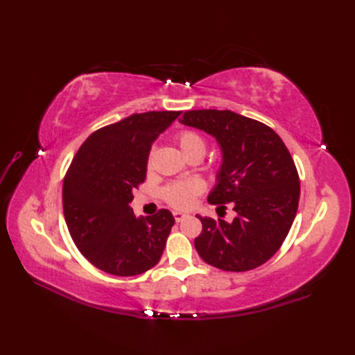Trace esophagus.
Instances as JSON below:
<instances>
[{
  "label": "esophagus",
  "mask_w": 355,
  "mask_h": 355,
  "mask_svg": "<svg viewBox=\"0 0 355 355\" xmlns=\"http://www.w3.org/2000/svg\"><path fill=\"white\" fill-rule=\"evenodd\" d=\"M173 216H175V220H176V222H180V220H184V219L189 218V214H188V213H184V211H175Z\"/></svg>",
  "instance_id": "34e87169"
}]
</instances>
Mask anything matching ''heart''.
I'll return each instance as SVG.
<instances>
[{
	"label": "heart",
	"instance_id": "heart-1",
	"mask_svg": "<svg viewBox=\"0 0 355 355\" xmlns=\"http://www.w3.org/2000/svg\"><path fill=\"white\" fill-rule=\"evenodd\" d=\"M176 142L180 149V153L187 158L192 155H201L206 154V141L202 136L197 132L184 130L176 136ZM151 159V157H149ZM202 189L198 180H188V182H176V184L168 185L164 191L163 196L166 201L176 209H188L192 206L196 197L200 194Z\"/></svg>",
	"mask_w": 355,
	"mask_h": 355
}]
</instances>
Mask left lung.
<instances>
[{
  "mask_svg": "<svg viewBox=\"0 0 355 355\" xmlns=\"http://www.w3.org/2000/svg\"><path fill=\"white\" fill-rule=\"evenodd\" d=\"M179 121L216 139L222 159L207 200L232 202L237 213L232 222L197 214L202 231L194 244L201 259L234 272L265 263L292 228L300 194L297 170L282 137L228 110L188 111Z\"/></svg>",
  "mask_w": 355,
  "mask_h": 355,
  "instance_id": "8db88e82",
  "label": "left lung"
}]
</instances>
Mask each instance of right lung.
<instances>
[{
    "label": "right lung",
    "instance_id": "right-lung-1",
    "mask_svg": "<svg viewBox=\"0 0 355 355\" xmlns=\"http://www.w3.org/2000/svg\"><path fill=\"white\" fill-rule=\"evenodd\" d=\"M179 115L133 114L92 133L72 159L62 191L67 227L85 259L105 272L132 277L161 259L173 214L163 209L137 218L130 202L153 144Z\"/></svg>",
    "mask_w": 355,
    "mask_h": 355
}]
</instances>
